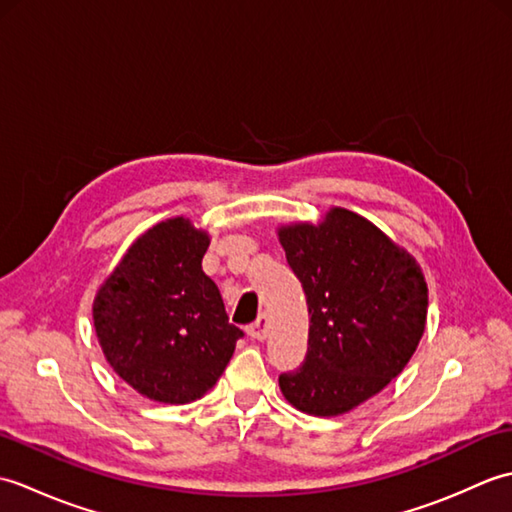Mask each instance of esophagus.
Wrapping results in <instances>:
<instances>
[{"label":"esophagus","mask_w":512,"mask_h":512,"mask_svg":"<svg viewBox=\"0 0 512 512\" xmlns=\"http://www.w3.org/2000/svg\"><path fill=\"white\" fill-rule=\"evenodd\" d=\"M248 336H250V339H255V341H264L266 336H268V319L266 317H259L248 328Z\"/></svg>","instance_id":"34e87169"}]
</instances>
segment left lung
<instances>
[{
	"mask_svg": "<svg viewBox=\"0 0 512 512\" xmlns=\"http://www.w3.org/2000/svg\"><path fill=\"white\" fill-rule=\"evenodd\" d=\"M277 235L310 312L306 361L279 376L281 394L310 416H341L409 363L427 323V281L407 250L341 206Z\"/></svg>",
	"mask_w": 512,
	"mask_h": 512,
	"instance_id": "left-lung-1",
	"label": "left lung"
}]
</instances>
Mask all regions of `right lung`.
<instances>
[{"label": "right lung", "mask_w": 512, "mask_h": 512, "mask_svg": "<svg viewBox=\"0 0 512 512\" xmlns=\"http://www.w3.org/2000/svg\"><path fill=\"white\" fill-rule=\"evenodd\" d=\"M209 242L187 217L151 226L94 297V330L107 363L149 400L202 398L244 336L228 323L220 290L202 270Z\"/></svg>", "instance_id": "add662e5"}]
</instances>
